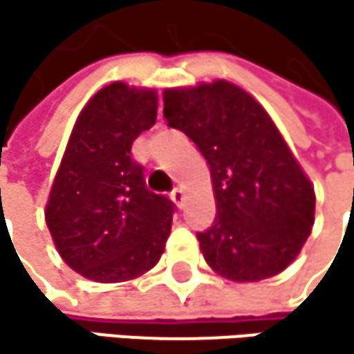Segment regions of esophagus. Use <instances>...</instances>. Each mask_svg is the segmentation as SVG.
I'll use <instances>...</instances> for the list:
<instances>
[{
	"label": "esophagus",
	"mask_w": 354,
	"mask_h": 354,
	"mask_svg": "<svg viewBox=\"0 0 354 354\" xmlns=\"http://www.w3.org/2000/svg\"><path fill=\"white\" fill-rule=\"evenodd\" d=\"M169 197H171V201L176 203V206L180 208V206H183V201H185V189H183V187H176V189L171 191Z\"/></svg>",
	"instance_id": "34e87169"
}]
</instances>
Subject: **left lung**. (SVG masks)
Masks as SVG:
<instances>
[{
    "mask_svg": "<svg viewBox=\"0 0 354 354\" xmlns=\"http://www.w3.org/2000/svg\"><path fill=\"white\" fill-rule=\"evenodd\" d=\"M167 125L208 161L216 199L197 240L206 263L236 282L287 270L315 225V187L263 106L227 80L163 91Z\"/></svg>",
    "mask_w": 354,
    "mask_h": 354,
    "instance_id": "left-lung-1",
    "label": "left lung"
}]
</instances>
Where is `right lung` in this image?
Returning <instances> with one entry per match:
<instances>
[{"instance_id": "1", "label": "right lung", "mask_w": 354, "mask_h": 354, "mask_svg": "<svg viewBox=\"0 0 354 354\" xmlns=\"http://www.w3.org/2000/svg\"><path fill=\"white\" fill-rule=\"evenodd\" d=\"M155 120L157 93L125 82L97 91L76 118L44 214L61 259L88 280H133L163 254L174 203L146 189L131 159Z\"/></svg>"}]
</instances>
